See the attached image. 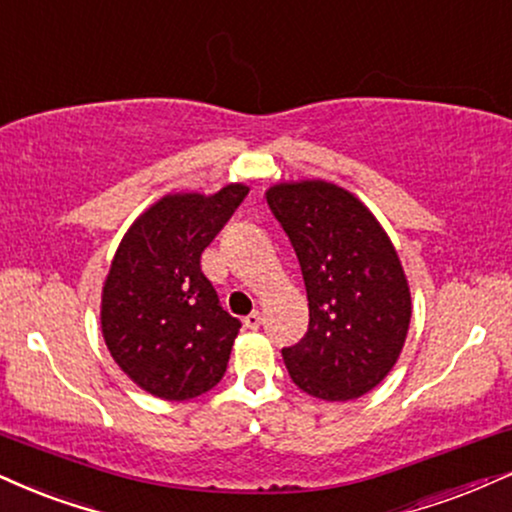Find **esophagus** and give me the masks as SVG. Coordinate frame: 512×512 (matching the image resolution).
Returning a JSON list of instances; mask_svg holds the SVG:
<instances>
[{
  "label": "esophagus",
  "instance_id": "1",
  "mask_svg": "<svg viewBox=\"0 0 512 512\" xmlns=\"http://www.w3.org/2000/svg\"><path fill=\"white\" fill-rule=\"evenodd\" d=\"M261 323H263V318H261V313H258V311L249 313L244 318V327H249V330H258V327H261Z\"/></svg>",
  "mask_w": 512,
  "mask_h": 512
}]
</instances>
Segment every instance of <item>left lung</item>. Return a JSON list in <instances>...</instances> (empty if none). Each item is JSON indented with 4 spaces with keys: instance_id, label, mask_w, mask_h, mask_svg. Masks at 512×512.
Segmentation results:
<instances>
[{
    "instance_id": "1",
    "label": "left lung",
    "mask_w": 512,
    "mask_h": 512,
    "mask_svg": "<svg viewBox=\"0 0 512 512\" xmlns=\"http://www.w3.org/2000/svg\"><path fill=\"white\" fill-rule=\"evenodd\" d=\"M268 206L308 296V330L282 349L289 377L318 399H358L387 377L406 342L410 292L399 256L368 208L330 182L277 185Z\"/></svg>"
}]
</instances>
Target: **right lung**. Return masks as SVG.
<instances>
[{
	"instance_id": "add662e5",
	"label": "right lung",
	"mask_w": 512,
	"mask_h": 512,
	"mask_svg": "<svg viewBox=\"0 0 512 512\" xmlns=\"http://www.w3.org/2000/svg\"><path fill=\"white\" fill-rule=\"evenodd\" d=\"M246 194L249 187L227 185L213 197H163L113 256L102 296L106 346L159 399H194L223 380L242 323L220 306L201 254Z\"/></svg>"
}]
</instances>
